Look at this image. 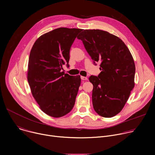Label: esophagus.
<instances>
[{"label": "esophagus", "instance_id": "esophagus-1", "mask_svg": "<svg viewBox=\"0 0 155 155\" xmlns=\"http://www.w3.org/2000/svg\"><path fill=\"white\" fill-rule=\"evenodd\" d=\"M81 79L82 80H87V78L86 77H83V76H81Z\"/></svg>", "mask_w": 155, "mask_h": 155}]
</instances>
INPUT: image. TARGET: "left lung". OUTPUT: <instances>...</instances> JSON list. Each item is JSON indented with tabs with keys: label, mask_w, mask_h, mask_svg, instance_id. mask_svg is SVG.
<instances>
[{
	"label": "left lung",
	"mask_w": 155,
	"mask_h": 155,
	"mask_svg": "<svg viewBox=\"0 0 155 155\" xmlns=\"http://www.w3.org/2000/svg\"><path fill=\"white\" fill-rule=\"evenodd\" d=\"M77 38L94 62H101L99 75L89 78L93 108L101 117H113L121 111L134 87V59L123 40L107 31L83 30Z\"/></svg>",
	"instance_id": "1"
}]
</instances>
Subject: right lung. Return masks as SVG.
Masks as SVG:
<instances>
[{
  "instance_id": "1",
  "label": "right lung",
  "mask_w": 155,
  "mask_h": 155,
  "mask_svg": "<svg viewBox=\"0 0 155 155\" xmlns=\"http://www.w3.org/2000/svg\"><path fill=\"white\" fill-rule=\"evenodd\" d=\"M82 29L59 28L35 41L30 52L28 80L32 94L47 115L59 118L73 108L81 83L80 75L61 72L69 66L70 50Z\"/></svg>"
}]
</instances>
